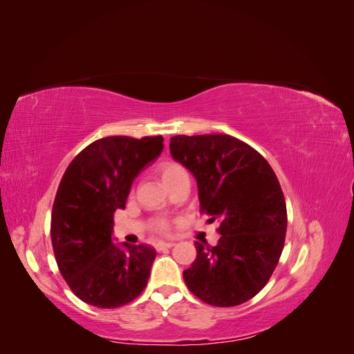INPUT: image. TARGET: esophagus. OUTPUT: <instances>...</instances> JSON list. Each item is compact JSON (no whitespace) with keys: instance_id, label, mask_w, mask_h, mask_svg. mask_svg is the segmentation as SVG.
Masks as SVG:
<instances>
[{"instance_id":"esophagus-1","label":"esophagus","mask_w":354,"mask_h":354,"mask_svg":"<svg viewBox=\"0 0 354 354\" xmlns=\"http://www.w3.org/2000/svg\"><path fill=\"white\" fill-rule=\"evenodd\" d=\"M174 246V242H158L155 245L156 251H162V250H167V248H173Z\"/></svg>"}]
</instances>
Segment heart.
<instances>
[{
  "instance_id": "heart-1",
  "label": "heart",
  "mask_w": 354,
  "mask_h": 354,
  "mask_svg": "<svg viewBox=\"0 0 354 354\" xmlns=\"http://www.w3.org/2000/svg\"><path fill=\"white\" fill-rule=\"evenodd\" d=\"M159 173H160V177H162V180L165 181V185L168 187L173 186L176 181L185 178V177H189L186 168L178 162H174V160H167V162L160 164ZM156 229L160 233H168L171 230V221L159 220L156 223Z\"/></svg>"
}]
</instances>
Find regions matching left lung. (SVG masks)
<instances>
[{
	"label": "left lung",
	"instance_id": "left-lung-1",
	"mask_svg": "<svg viewBox=\"0 0 354 354\" xmlns=\"http://www.w3.org/2000/svg\"><path fill=\"white\" fill-rule=\"evenodd\" d=\"M169 149L198 181L201 212L220 223L216 246L195 242L186 286L209 306L248 301L269 282L285 245L279 180L261 153L227 134L174 136Z\"/></svg>",
	"mask_w": 354,
	"mask_h": 354
}]
</instances>
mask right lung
<instances>
[{
	"instance_id": "obj_1",
	"label": "right lung",
	"mask_w": 354,
	"mask_h": 354,
	"mask_svg": "<svg viewBox=\"0 0 354 354\" xmlns=\"http://www.w3.org/2000/svg\"><path fill=\"white\" fill-rule=\"evenodd\" d=\"M162 136H109L90 143L63 174L51 211V243L59 270L84 303L115 308L143 292L156 251L112 243L113 214L137 174L162 151Z\"/></svg>"
}]
</instances>
